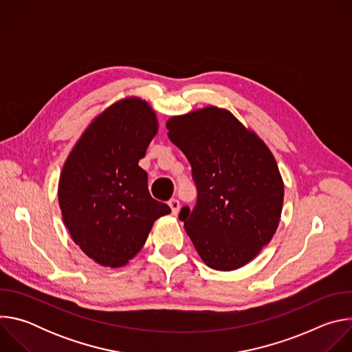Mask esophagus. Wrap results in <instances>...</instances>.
Returning <instances> with one entry per match:
<instances>
[{
	"mask_svg": "<svg viewBox=\"0 0 352 352\" xmlns=\"http://www.w3.org/2000/svg\"><path fill=\"white\" fill-rule=\"evenodd\" d=\"M168 206H170V209H171V213L175 216L177 213H178V210H179V202H178V200L177 199H171L170 200V202H168Z\"/></svg>",
	"mask_w": 352,
	"mask_h": 352,
	"instance_id": "obj_1",
	"label": "esophagus"
}]
</instances>
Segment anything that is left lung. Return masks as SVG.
Segmentation results:
<instances>
[{"mask_svg": "<svg viewBox=\"0 0 352 352\" xmlns=\"http://www.w3.org/2000/svg\"><path fill=\"white\" fill-rule=\"evenodd\" d=\"M167 129L197 186L195 210L182 208L179 220L200 259L220 272L248 265L272 241L281 219L284 182L270 148L216 106L174 116Z\"/></svg>", "mask_w": 352, "mask_h": 352, "instance_id": "left-lung-1", "label": "left lung"}]
</instances>
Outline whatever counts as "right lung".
Segmentation results:
<instances>
[{"label":"right lung","mask_w":352,"mask_h":352,"mask_svg":"<svg viewBox=\"0 0 352 352\" xmlns=\"http://www.w3.org/2000/svg\"><path fill=\"white\" fill-rule=\"evenodd\" d=\"M159 131L156 111L132 96L100 113L68 155L58 182L64 224L100 266L122 267L143 248L155 221L171 212L148 193L138 163Z\"/></svg>","instance_id":"right-lung-1"}]
</instances>
